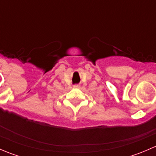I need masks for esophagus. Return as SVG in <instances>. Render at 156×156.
I'll return each mask as SVG.
<instances>
[{
  "mask_svg": "<svg viewBox=\"0 0 156 156\" xmlns=\"http://www.w3.org/2000/svg\"><path fill=\"white\" fill-rule=\"evenodd\" d=\"M73 87L74 88H79L80 85L79 84H75V85H73Z\"/></svg>",
  "mask_w": 156,
  "mask_h": 156,
  "instance_id": "obj_1",
  "label": "esophagus"
}]
</instances>
